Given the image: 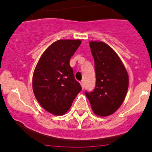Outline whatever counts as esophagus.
<instances>
[{
	"label": "esophagus",
	"instance_id": "obj_1",
	"mask_svg": "<svg viewBox=\"0 0 152 152\" xmlns=\"http://www.w3.org/2000/svg\"><path fill=\"white\" fill-rule=\"evenodd\" d=\"M80 85H81V88H82V89H84V83L83 82V81H81V82H80Z\"/></svg>",
	"mask_w": 152,
	"mask_h": 152
}]
</instances>
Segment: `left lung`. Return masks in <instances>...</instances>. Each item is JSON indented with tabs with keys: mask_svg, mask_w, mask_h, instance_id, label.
<instances>
[{
	"mask_svg": "<svg viewBox=\"0 0 152 152\" xmlns=\"http://www.w3.org/2000/svg\"><path fill=\"white\" fill-rule=\"evenodd\" d=\"M94 59L96 86L85 91L96 115L110 116L122 105L129 87V76L123 62L110 45L103 42H90Z\"/></svg>",
	"mask_w": 152,
	"mask_h": 152,
	"instance_id": "1",
	"label": "left lung"
}]
</instances>
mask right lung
<instances>
[{
  "mask_svg": "<svg viewBox=\"0 0 152 152\" xmlns=\"http://www.w3.org/2000/svg\"><path fill=\"white\" fill-rule=\"evenodd\" d=\"M80 43V39L58 40L47 48L36 64L33 92L40 105L50 113H65L82 89L69 64Z\"/></svg>",
  "mask_w": 152,
  "mask_h": 152,
  "instance_id": "right-lung-1",
  "label": "right lung"
}]
</instances>
